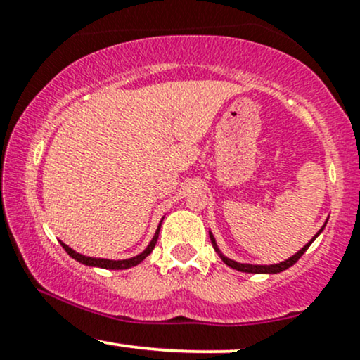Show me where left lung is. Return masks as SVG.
<instances>
[{
    "label": "left lung",
    "instance_id": "left-lung-1",
    "mask_svg": "<svg viewBox=\"0 0 360 360\" xmlns=\"http://www.w3.org/2000/svg\"><path fill=\"white\" fill-rule=\"evenodd\" d=\"M321 230H323V229H321ZM321 230H320V232H321ZM320 232H318L315 237L311 238V242L315 240L318 235H320ZM210 238H212V243H213L214 250L218 252V255H220L221 260L226 264V266H230V267H232V269H237V271H242V272H254V274H278V272H281V271H286L288 267L292 266V264L298 262L301 255H303L304 252H307L308 247L311 245V242L307 243V245H304L303 249L298 252V254H295V255H292V257H289L288 260H284V262L274 264V266H252V264H240V262H235V260H232V259H226L225 255H223L221 252L218 250V247H217V243H214V238H213L212 233H210Z\"/></svg>",
    "mask_w": 360,
    "mask_h": 360
}]
</instances>
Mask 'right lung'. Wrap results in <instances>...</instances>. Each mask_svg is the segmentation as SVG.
<instances>
[{"label":"right lung","instance_id":"add662e5","mask_svg":"<svg viewBox=\"0 0 360 360\" xmlns=\"http://www.w3.org/2000/svg\"><path fill=\"white\" fill-rule=\"evenodd\" d=\"M159 230H160V225H159V229H157V232L154 235V238H152V242L148 243V247L142 252V254H139L137 257H131V259H127V260H108V259L86 257V255H81V254H77V252H74L71 247H68L65 243H60V245L64 247V250L68 252V254L71 255L72 259H76L77 262H81V264H86V266L103 267V269H128V267H134V266H137V264L142 262V260L146 259L152 250H154L157 238H159Z\"/></svg>","mask_w":360,"mask_h":360}]
</instances>
